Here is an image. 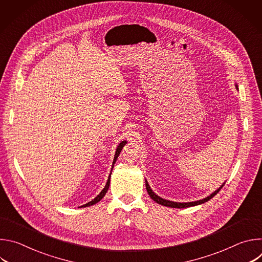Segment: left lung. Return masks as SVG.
<instances>
[{"label": "left lung", "mask_w": 262, "mask_h": 262, "mask_svg": "<svg viewBox=\"0 0 262 262\" xmlns=\"http://www.w3.org/2000/svg\"><path fill=\"white\" fill-rule=\"evenodd\" d=\"M236 87H237V86H236ZM145 183H146V190H147V192H148V195L150 196V198H151L154 201H156L157 203H159V204H161V205L168 206V207H173V208H184V207L195 206V205H199V204H202V203H204V202H207L209 199H211L214 195H216V194L220 192V190L223 188V185H224V184H223V185L221 186V188L217 189L214 193H212L210 196H208V197H206V198H204V199H202V200L195 201V202H188V203H178V202H173V201L165 200V199L159 197L158 195H156V194L152 192V190L150 189V186H149L148 182L145 181Z\"/></svg>", "instance_id": "1"}]
</instances>
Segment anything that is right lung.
<instances>
[{"mask_svg": "<svg viewBox=\"0 0 262 262\" xmlns=\"http://www.w3.org/2000/svg\"><path fill=\"white\" fill-rule=\"evenodd\" d=\"M125 143H126V141H122L120 144H119V146L117 147V150H116V154H115V158H114V162H113V164H115V162H116V160H117V158L119 157V155H120V152H121V150H122V148H123V146L125 145ZM111 176V175H110ZM110 176H108V179H107V181H106V184H105V186H104V189L99 193V195H97V197H95L92 201H90V202H88L87 204H85V205H83V206H81V207H86V206H90V205H93V204H95V203H97L98 201H100L103 197H104V195H105V193L107 192V190H108V186H110Z\"/></svg>", "mask_w": 262, "mask_h": 262, "instance_id": "obj_1", "label": "right lung"}]
</instances>
